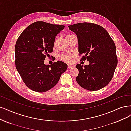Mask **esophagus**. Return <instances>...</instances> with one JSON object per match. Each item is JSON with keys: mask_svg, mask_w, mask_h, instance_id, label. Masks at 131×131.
Returning a JSON list of instances; mask_svg holds the SVG:
<instances>
[{"mask_svg": "<svg viewBox=\"0 0 131 131\" xmlns=\"http://www.w3.org/2000/svg\"><path fill=\"white\" fill-rule=\"evenodd\" d=\"M67 66H68V68H69V69H70V68H72L73 67H74V66H73V65H71V64H69L68 65H67Z\"/></svg>", "mask_w": 131, "mask_h": 131, "instance_id": "obj_1", "label": "esophagus"}]
</instances>
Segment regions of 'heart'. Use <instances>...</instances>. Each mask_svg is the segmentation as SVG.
<instances>
[{"instance_id":"b5f03b06","label":"heart","mask_w":131,"mask_h":131,"mask_svg":"<svg viewBox=\"0 0 131 131\" xmlns=\"http://www.w3.org/2000/svg\"><path fill=\"white\" fill-rule=\"evenodd\" d=\"M70 35H67V36H69ZM74 56L73 54H63L60 56V59L62 61H64L65 62H70L71 61V58H72Z\"/></svg>"}]
</instances>
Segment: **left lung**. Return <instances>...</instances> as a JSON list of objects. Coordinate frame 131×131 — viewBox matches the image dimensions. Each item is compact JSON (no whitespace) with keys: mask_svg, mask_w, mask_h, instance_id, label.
Listing matches in <instances>:
<instances>
[{"mask_svg":"<svg viewBox=\"0 0 131 131\" xmlns=\"http://www.w3.org/2000/svg\"><path fill=\"white\" fill-rule=\"evenodd\" d=\"M77 36L81 60L89 65L77 64L79 74L75 78L81 87L90 91L104 88L111 82L117 64L116 46L105 29L98 24L79 23L69 26Z\"/></svg>","mask_w":131,"mask_h":131,"instance_id":"obj_1","label":"left lung"}]
</instances>
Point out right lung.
<instances>
[{
	"mask_svg": "<svg viewBox=\"0 0 131 131\" xmlns=\"http://www.w3.org/2000/svg\"><path fill=\"white\" fill-rule=\"evenodd\" d=\"M64 27L37 21L25 29L16 41V69L25 84L32 91L43 92L50 90L67 70V64L61 61L49 66L44 64L46 57L53 52L56 36Z\"/></svg>",
	"mask_w": 131,
	"mask_h": 131,
	"instance_id": "add662e5",
	"label": "right lung"
}]
</instances>
